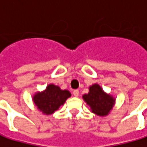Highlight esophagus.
I'll list each match as a JSON object with an SVG mask.
<instances>
[{
    "label": "esophagus",
    "instance_id": "esophagus-1",
    "mask_svg": "<svg viewBox=\"0 0 147 147\" xmlns=\"http://www.w3.org/2000/svg\"><path fill=\"white\" fill-rule=\"evenodd\" d=\"M73 95L75 97H78L79 96V90H73Z\"/></svg>",
    "mask_w": 147,
    "mask_h": 147
}]
</instances>
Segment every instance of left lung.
<instances>
[{"instance_id": "8db88e82", "label": "left lung", "mask_w": 147, "mask_h": 147, "mask_svg": "<svg viewBox=\"0 0 147 147\" xmlns=\"http://www.w3.org/2000/svg\"><path fill=\"white\" fill-rule=\"evenodd\" d=\"M83 99L90 107L91 112L98 116H107L115 104V99L105 93L98 84H94L89 88V93L85 94Z\"/></svg>"}]
</instances>
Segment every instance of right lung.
<instances>
[{"label": "right lung", "instance_id": "1", "mask_svg": "<svg viewBox=\"0 0 147 147\" xmlns=\"http://www.w3.org/2000/svg\"><path fill=\"white\" fill-rule=\"evenodd\" d=\"M71 95V93L67 90H63L59 86L50 84L43 91L36 93L33 97V100L42 113L49 115L57 111L60 106L63 105Z\"/></svg>", "mask_w": 147, "mask_h": 147}]
</instances>
